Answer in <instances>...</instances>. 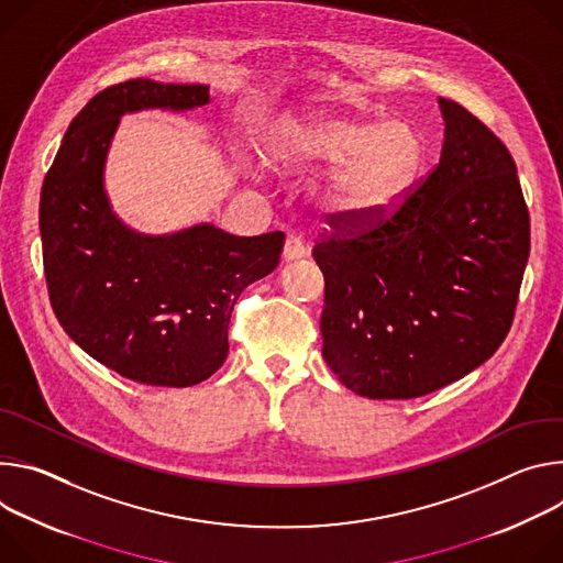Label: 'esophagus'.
I'll list each match as a JSON object with an SVG mask.
<instances>
[{"instance_id": "obj_1", "label": "esophagus", "mask_w": 563, "mask_h": 563, "mask_svg": "<svg viewBox=\"0 0 563 563\" xmlns=\"http://www.w3.org/2000/svg\"><path fill=\"white\" fill-rule=\"evenodd\" d=\"M306 255V245L299 236H288L286 243H284V260L286 262H292V260H301Z\"/></svg>"}]
</instances>
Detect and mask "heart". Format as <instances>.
I'll use <instances>...</instances> for the list:
<instances>
[{"label": "heart", "instance_id": "b5f03b06", "mask_svg": "<svg viewBox=\"0 0 563 563\" xmlns=\"http://www.w3.org/2000/svg\"><path fill=\"white\" fill-rule=\"evenodd\" d=\"M277 169L338 163L320 187L322 208L353 225L394 214L416 192L427 165V141L409 120H364L331 111L297 113L271 134Z\"/></svg>", "mask_w": 563, "mask_h": 563}]
</instances>
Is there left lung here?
<instances>
[{
  "label": "left lung",
  "mask_w": 563,
  "mask_h": 563,
  "mask_svg": "<svg viewBox=\"0 0 563 563\" xmlns=\"http://www.w3.org/2000/svg\"><path fill=\"white\" fill-rule=\"evenodd\" d=\"M439 104L441 161L407 203L362 225L327 214L313 245L322 355L346 389L373 400L427 396L494 355L530 255L512 154L463 104Z\"/></svg>",
  "instance_id": "left-lung-1"
}]
</instances>
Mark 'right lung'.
<instances>
[{"label":"right lung","mask_w":563,"mask_h":563,"mask_svg":"<svg viewBox=\"0 0 563 563\" xmlns=\"http://www.w3.org/2000/svg\"><path fill=\"white\" fill-rule=\"evenodd\" d=\"M208 102L206 85L145 78L111 85L71 120L42 183V260L53 313L82 351L141 385L208 380L225 362L239 295L282 257L279 230L234 236L203 223L145 236L109 208L102 165L118 118Z\"/></svg>","instance_id":"right-lung-1"}]
</instances>
